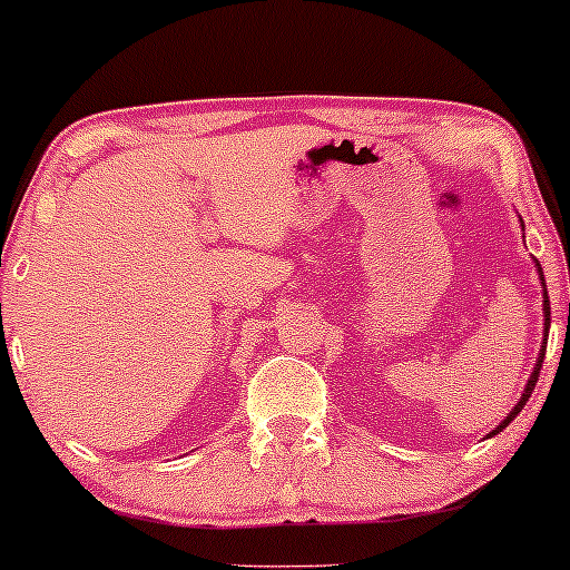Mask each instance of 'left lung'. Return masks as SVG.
I'll use <instances>...</instances> for the list:
<instances>
[{"label": "left lung", "instance_id": "8db88e82", "mask_svg": "<svg viewBox=\"0 0 570 570\" xmlns=\"http://www.w3.org/2000/svg\"><path fill=\"white\" fill-rule=\"evenodd\" d=\"M539 271H541V267H539ZM541 281H544V278H541ZM544 324H549V297H547V289H544ZM544 351H547V335H544V345H541V356H539V362H535V367H533V375H531V381H528V385H525V394H522V396H520V402H517V404H514V410H512V412H509V415H507V417H503V421H501V426H499V429H495V431H493V434H499V431H503V429H507V426H509V423H512V421H514V417H517V412H520L522 407H525V402H528V399H531V391L535 389V381H539V372H541V362H544Z\"/></svg>", "mask_w": 570, "mask_h": 570}]
</instances>
